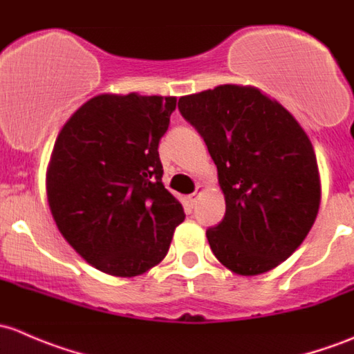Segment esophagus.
<instances>
[{
    "mask_svg": "<svg viewBox=\"0 0 354 354\" xmlns=\"http://www.w3.org/2000/svg\"><path fill=\"white\" fill-rule=\"evenodd\" d=\"M201 192H203V185H198V187H196V191L194 192H192V194H189L187 196V199H189V203H196V199H198L199 198V194H201Z\"/></svg>",
    "mask_w": 354,
    "mask_h": 354,
    "instance_id": "esophagus-1",
    "label": "esophagus"
}]
</instances>
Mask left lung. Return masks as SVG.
<instances>
[{"label":"left lung","instance_id":"1","mask_svg":"<svg viewBox=\"0 0 354 354\" xmlns=\"http://www.w3.org/2000/svg\"><path fill=\"white\" fill-rule=\"evenodd\" d=\"M218 169L225 218L206 232L218 261L256 276L286 261L320 206L317 156L304 127L256 86L220 85L178 98Z\"/></svg>","mask_w":354,"mask_h":354}]
</instances>
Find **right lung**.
Returning <instances> with one entry per match:
<instances>
[{"label": "right lung", "mask_w": 354, "mask_h": 354, "mask_svg": "<svg viewBox=\"0 0 354 354\" xmlns=\"http://www.w3.org/2000/svg\"><path fill=\"white\" fill-rule=\"evenodd\" d=\"M176 97L102 93L59 131L46 172L47 203L61 235L88 264L140 276L169 252L182 204L162 182L158 141Z\"/></svg>", "instance_id": "right-lung-1"}]
</instances>
